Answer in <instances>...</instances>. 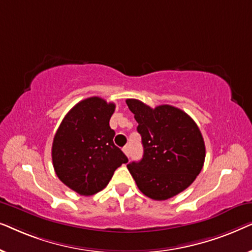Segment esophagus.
I'll list each match as a JSON object with an SVG mask.
<instances>
[{
    "label": "esophagus",
    "mask_w": 252,
    "mask_h": 252,
    "mask_svg": "<svg viewBox=\"0 0 252 252\" xmlns=\"http://www.w3.org/2000/svg\"><path fill=\"white\" fill-rule=\"evenodd\" d=\"M123 151L124 154L126 155V156H129V146H125L123 148Z\"/></svg>",
    "instance_id": "obj_1"
}]
</instances>
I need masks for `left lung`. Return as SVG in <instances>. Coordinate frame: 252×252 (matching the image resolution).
Listing matches in <instances>:
<instances>
[{"mask_svg":"<svg viewBox=\"0 0 252 252\" xmlns=\"http://www.w3.org/2000/svg\"><path fill=\"white\" fill-rule=\"evenodd\" d=\"M139 124L143 157L127 165L137 187L148 197L165 201L190 186L205 159V144L196 123L172 105L153 109L139 99H126Z\"/></svg>","mask_w":252,"mask_h":252,"instance_id":"8db88e82","label":"left lung"}]
</instances>
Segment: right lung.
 <instances>
[{
	"instance_id": "obj_1",
	"label": "right lung",
	"mask_w": 252,
	"mask_h": 252,
	"mask_svg": "<svg viewBox=\"0 0 252 252\" xmlns=\"http://www.w3.org/2000/svg\"><path fill=\"white\" fill-rule=\"evenodd\" d=\"M115 103L97 96L75 104L55 134L51 157L60 180L84 196L101 191L128 159L113 143L109 125Z\"/></svg>"
}]
</instances>
